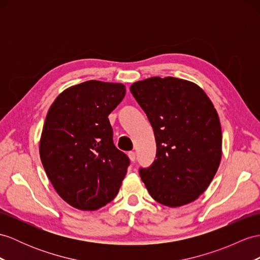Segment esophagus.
Returning a JSON list of instances; mask_svg holds the SVG:
<instances>
[{"mask_svg":"<svg viewBox=\"0 0 260 260\" xmlns=\"http://www.w3.org/2000/svg\"><path fill=\"white\" fill-rule=\"evenodd\" d=\"M128 155H129V157H130L131 162H135V161H136V153H135L134 151H130L129 153H128Z\"/></svg>","mask_w":260,"mask_h":260,"instance_id":"esophagus-1","label":"esophagus"}]
</instances>
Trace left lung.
<instances>
[{
	"mask_svg": "<svg viewBox=\"0 0 260 260\" xmlns=\"http://www.w3.org/2000/svg\"><path fill=\"white\" fill-rule=\"evenodd\" d=\"M153 128L156 154L140 168L159 203L176 207L195 201L210 185L221 157L217 111L201 88L174 77H152L130 87Z\"/></svg>",
	"mask_w": 260,
	"mask_h": 260,
	"instance_id": "obj_1",
	"label": "left lung"
}]
</instances>
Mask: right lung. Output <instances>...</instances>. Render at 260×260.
Returning <instances> with one entry per match:
<instances>
[{
    "mask_svg": "<svg viewBox=\"0 0 260 260\" xmlns=\"http://www.w3.org/2000/svg\"><path fill=\"white\" fill-rule=\"evenodd\" d=\"M125 94L122 84L88 80L62 91L44 123L40 154L60 198L94 211L116 198L130 166L116 148L108 116Z\"/></svg>",
    "mask_w": 260,
    "mask_h": 260,
    "instance_id": "obj_1",
    "label": "right lung"
}]
</instances>
